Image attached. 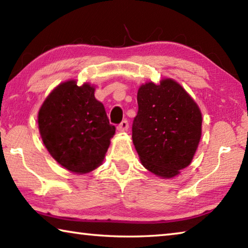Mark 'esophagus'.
<instances>
[{"label": "esophagus", "instance_id": "34e87169", "mask_svg": "<svg viewBox=\"0 0 248 248\" xmlns=\"http://www.w3.org/2000/svg\"><path fill=\"white\" fill-rule=\"evenodd\" d=\"M117 129H118V131L120 132H124L127 131V130L129 129V124L127 120H124L123 123H121L120 124H118V127H117Z\"/></svg>", "mask_w": 248, "mask_h": 248}]
</instances>
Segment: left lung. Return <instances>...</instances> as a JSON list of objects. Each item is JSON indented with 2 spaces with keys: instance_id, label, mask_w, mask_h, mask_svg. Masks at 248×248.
<instances>
[{
  "instance_id": "8db88e82",
  "label": "left lung",
  "mask_w": 248,
  "mask_h": 248,
  "mask_svg": "<svg viewBox=\"0 0 248 248\" xmlns=\"http://www.w3.org/2000/svg\"><path fill=\"white\" fill-rule=\"evenodd\" d=\"M132 141L146 170L173 178L190 165L201 138L202 115L194 98L173 78L138 90Z\"/></svg>"
}]
</instances>
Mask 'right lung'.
Wrapping results in <instances>:
<instances>
[{
	"instance_id": "add662e5",
	"label": "right lung",
	"mask_w": 248,
	"mask_h": 248,
	"mask_svg": "<svg viewBox=\"0 0 248 248\" xmlns=\"http://www.w3.org/2000/svg\"><path fill=\"white\" fill-rule=\"evenodd\" d=\"M95 86L69 79L54 87L38 111L39 133L46 149L62 167L87 174L103 164L115 125L104 105L95 98Z\"/></svg>"
}]
</instances>
